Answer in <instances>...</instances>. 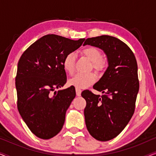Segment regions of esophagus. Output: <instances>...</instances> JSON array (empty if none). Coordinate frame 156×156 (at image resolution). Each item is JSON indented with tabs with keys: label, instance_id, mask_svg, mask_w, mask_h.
Returning <instances> with one entry per match:
<instances>
[{
	"label": "esophagus",
	"instance_id": "esophagus-1",
	"mask_svg": "<svg viewBox=\"0 0 156 156\" xmlns=\"http://www.w3.org/2000/svg\"><path fill=\"white\" fill-rule=\"evenodd\" d=\"M81 93H82V89H80V88H76V95L79 96H81Z\"/></svg>",
	"mask_w": 156,
	"mask_h": 156
}]
</instances>
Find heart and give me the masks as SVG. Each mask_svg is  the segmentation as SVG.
Listing matches in <instances>:
<instances>
[{
  "label": "heart",
  "instance_id": "b5f03b06",
  "mask_svg": "<svg viewBox=\"0 0 156 156\" xmlns=\"http://www.w3.org/2000/svg\"><path fill=\"white\" fill-rule=\"evenodd\" d=\"M82 55L91 62V68L97 72H101L107 67V62L102 57V54L99 49L94 47H88L83 49ZM76 55L74 52H69L65 55L62 61L64 69L67 73L72 74L75 69ZM97 77L94 73H78L70 79L69 84L76 88H87L96 82Z\"/></svg>",
  "mask_w": 156,
  "mask_h": 156
}]
</instances>
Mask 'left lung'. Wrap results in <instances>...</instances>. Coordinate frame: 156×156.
<instances>
[{
  "label": "left lung",
  "mask_w": 156,
  "mask_h": 156,
  "mask_svg": "<svg viewBox=\"0 0 156 156\" xmlns=\"http://www.w3.org/2000/svg\"><path fill=\"white\" fill-rule=\"evenodd\" d=\"M97 47L107 55L108 67L93 88L105 94L82 91L86 100L85 123L90 135L100 141L116 137L133 116L139 89L138 66L129 46L118 38L101 35L87 38L84 45Z\"/></svg>",
  "instance_id": "1"
}]
</instances>
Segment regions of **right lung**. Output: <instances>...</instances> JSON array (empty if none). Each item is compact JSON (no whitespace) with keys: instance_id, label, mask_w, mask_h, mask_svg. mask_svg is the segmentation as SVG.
<instances>
[{"instance_id":"1","label":"right lung","mask_w":156,"mask_h":156,"mask_svg":"<svg viewBox=\"0 0 156 156\" xmlns=\"http://www.w3.org/2000/svg\"><path fill=\"white\" fill-rule=\"evenodd\" d=\"M84 38L73 40L44 35L23 53L16 76L17 106L32 133L42 139L56 136L76 96L74 87L54 91L67 82L62 65L65 55L82 45Z\"/></svg>"}]
</instances>
